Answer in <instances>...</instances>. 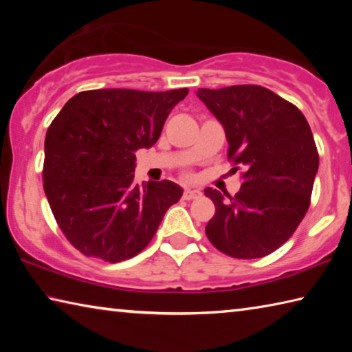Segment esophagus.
Instances as JSON below:
<instances>
[{
    "mask_svg": "<svg viewBox=\"0 0 352 352\" xmlns=\"http://www.w3.org/2000/svg\"><path fill=\"white\" fill-rule=\"evenodd\" d=\"M200 195V190H197V189H186L183 192V200H194V199H197Z\"/></svg>",
    "mask_w": 352,
    "mask_h": 352,
    "instance_id": "obj_1",
    "label": "esophagus"
}]
</instances>
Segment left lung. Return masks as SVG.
I'll list each match as a JSON object with an SVG mask.
<instances>
[{
  "label": "left lung",
  "mask_w": 352,
  "mask_h": 352,
  "mask_svg": "<svg viewBox=\"0 0 352 352\" xmlns=\"http://www.w3.org/2000/svg\"><path fill=\"white\" fill-rule=\"evenodd\" d=\"M228 140V160L239 169L236 195L206 188L216 205L206 236L237 259L264 258L287 242L311 205L318 151L298 107L259 85L199 88Z\"/></svg>",
  "instance_id": "obj_1"
}]
</instances>
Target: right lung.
I'll return each instance as SVG.
<instances>
[{
    "label": "right lung",
    "mask_w": 352,
    "mask_h": 352,
    "mask_svg": "<svg viewBox=\"0 0 352 352\" xmlns=\"http://www.w3.org/2000/svg\"><path fill=\"white\" fill-rule=\"evenodd\" d=\"M188 88L77 93L45 138L43 189L57 225L82 254L121 262L142 252L183 190L169 180L141 186L135 152L158 141Z\"/></svg>",
    "instance_id": "right-lung-1"
}]
</instances>
